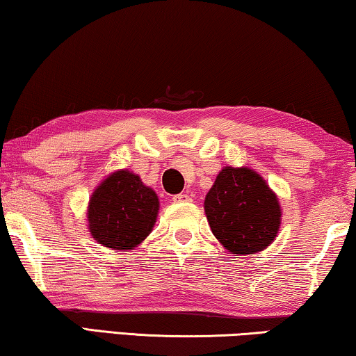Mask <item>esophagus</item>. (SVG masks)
<instances>
[{
	"label": "esophagus",
	"mask_w": 356,
	"mask_h": 356,
	"mask_svg": "<svg viewBox=\"0 0 356 356\" xmlns=\"http://www.w3.org/2000/svg\"><path fill=\"white\" fill-rule=\"evenodd\" d=\"M173 202H178V204H181V202H191V197L188 194H184V193H181V194H175L173 195Z\"/></svg>",
	"instance_id": "obj_1"
}]
</instances>
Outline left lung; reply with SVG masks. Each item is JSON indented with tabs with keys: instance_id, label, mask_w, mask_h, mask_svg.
I'll list each match as a JSON object with an SVG mask.
<instances>
[{
	"instance_id": "8db88e82",
	"label": "left lung",
	"mask_w": 356,
	"mask_h": 356,
	"mask_svg": "<svg viewBox=\"0 0 356 356\" xmlns=\"http://www.w3.org/2000/svg\"><path fill=\"white\" fill-rule=\"evenodd\" d=\"M212 233L233 254H257L275 241L281 209L265 179L250 168L225 167L205 195Z\"/></svg>"
}]
</instances>
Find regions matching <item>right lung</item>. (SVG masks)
I'll return each mask as SVG.
<instances>
[{
	"mask_svg": "<svg viewBox=\"0 0 356 356\" xmlns=\"http://www.w3.org/2000/svg\"><path fill=\"white\" fill-rule=\"evenodd\" d=\"M159 212L157 194L128 170L112 173L92 193L90 233L114 250L136 247L152 231Z\"/></svg>",
	"mask_w": 356,
	"mask_h": 356,
	"instance_id": "add662e5",
	"label": "right lung"
}]
</instances>
